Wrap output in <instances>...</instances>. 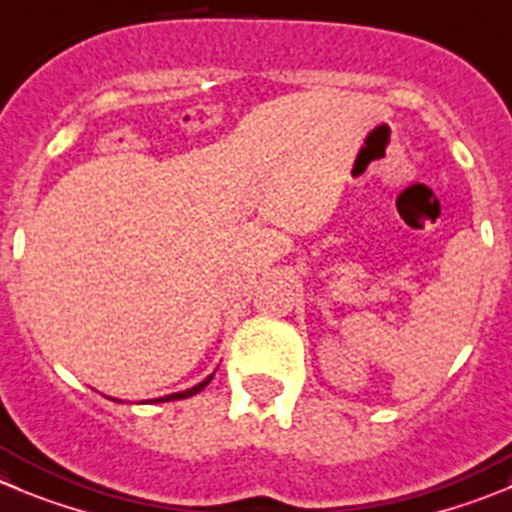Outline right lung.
<instances>
[{"label": "right lung", "instance_id": "obj_1", "mask_svg": "<svg viewBox=\"0 0 512 512\" xmlns=\"http://www.w3.org/2000/svg\"><path fill=\"white\" fill-rule=\"evenodd\" d=\"M209 381H212V376H209V379H204L202 384H197V386H191V389H186V391H179V394H171V396H164V399H156V401H171V399H186V396H194V394H199V391L204 389V386L209 384Z\"/></svg>", "mask_w": 512, "mask_h": 512}]
</instances>
